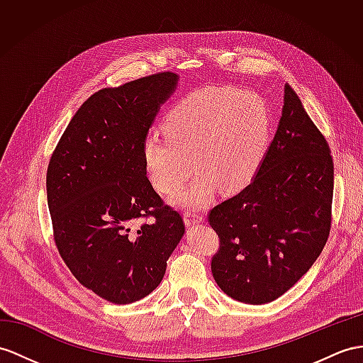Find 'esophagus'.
I'll use <instances>...</instances> for the list:
<instances>
[{"label": "esophagus", "instance_id": "esophagus-1", "mask_svg": "<svg viewBox=\"0 0 363 363\" xmlns=\"http://www.w3.org/2000/svg\"><path fill=\"white\" fill-rule=\"evenodd\" d=\"M183 220H184V225H186V226H194V225L201 223L203 217L200 214H197V212H184Z\"/></svg>", "mask_w": 363, "mask_h": 363}]
</instances>
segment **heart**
<instances>
[{
  "mask_svg": "<svg viewBox=\"0 0 363 363\" xmlns=\"http://www.w3.org/2000/svg\"><path fill=\"white\" fill-rule=\"evenodd\" d=\"M164 137L149 134L141 145L145 172L152 186L177 191L179 208L206 206L222 188L245 189L257 174L269 145L271 113L260 95L233 87H206L184 96L167 111Z\"/></svg>",
  "mask_w": 363,
  "mask_h": 363,
  "instance_id": "1",
  "label": "heart"
}]
</instances>
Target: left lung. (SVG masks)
Listing matches in <instances>:
<instances>
[{
	"mask_svg": "<svg viewBox=\"0 0 363 363\" xmlns=\"http://www.w3.org/2000/svg\"><path fill=\"white\" fill-rule=\"evenodd\" d=\"M333 188L330 146L285 84L276 135L257 174L208 217L220 238L211 263L220 289L263 305L293 288L328 240Z\"/></svg>",
	"mask_w": 363,
	"mask_h": 363,
	"instance_id": "left-lung-1",
	"label": "left lung"
}]
</instances>
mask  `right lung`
Masks as SVG:
<instances>
[{
  "label": "right lung",
  "instance_id": "obj_1",
  "mask_svg": "<svg viewBox=\"0 0 363 363\" xmlns=\"http://www.w3.org/2000/svg\"><path fill=\"white\" fill-rule=\"evenodd\" d=\"M162 72L95 92L70 120L49 162L46 188L55 245L75 279L117 305L160 285L184 234L147 180L141 145L179 86ZM152 215V223H135Z\"/></svg>",
  "mask_w": 363,
  "mask_h": 363
}]
</instances>
